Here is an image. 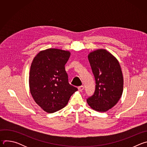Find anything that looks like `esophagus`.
Wrapping results in <instances>:
<instances>
[{
    "label": "esophagus",
    "instance_id": "obj_1",
    "mask_svg": "<svg viewBox=\"0 0 147 147\" xmlns=\"http://www.w3.org/2000/svg\"><path fill=\"white\" fill-rule=\"evenodd\" d=\"M78 91H79L81 92V91H82L84 90V86H80V87H78Z\"/></svg>",
    "mask_w": 147,
    "mask_h": 147
}]
</instances>
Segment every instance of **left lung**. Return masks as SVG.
I'll list each match as a JSON object with an SVG mask.
<instances>
[{"label":"left lung","instance_id":"1","mask_svg":"<svg viewBox=\"0 0 147 147\" xmlns=\"http://www.w3.org/2000/svg\"><path fill=\"white\" fill-rule=\"evenodd\" d=\"M88 60L95 79V90L87 99L94 110L105 112L112 108L123 91V77L117 59L109 52L99 49L90 52Z\"/></svg>","mask_w":147,"mask_h":147}]
</instances>
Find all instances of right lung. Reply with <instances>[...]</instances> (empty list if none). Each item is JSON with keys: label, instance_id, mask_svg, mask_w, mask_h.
Returning <instances> with one entry per match:
<instances>
[{"label": "right lung", "instance_id": "obj_1", "mask_svg": "<svg viewBox=\"0 0 147 147\" xmlns=\"http://www.w3.org/2000/svg\"><path fill=\"white\" fill-rule=\"evenodd\" d=\"M70 52L50 48L40 51L31 65L29 86L38 105L49 113L65 108L70 96L78 90L68 81L65 65Z\"/></svg>", "mask_w": 147, "mask_h": 147}]
</instances>
